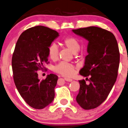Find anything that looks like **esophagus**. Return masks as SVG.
Returning a JSON list of instances; mask_svg holds the SVG:
<instances>
[{
  "instance_id": "obj_1",
  "label": "esophagus",
  "mask_w": 128,
  "mask_h": 128,
  "mask_svg": "<svg viewBox=\"0 0 128 128\" xmlns=\"http://www.w3.org/2000/svg\"><path fill=\"white\" fill-rule=\"evenodd\" d=\"M64 80L66 81H68V82H72V81H73V80H72V79L67 78H64Z\"/></svg>"
}]
</instances>
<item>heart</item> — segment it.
I'll return each instance as SVG.
<instances>
[{"label":"heart","mask_w":128,"mask_h":128,"mask_svg":"<svg viewBox=\"0 0 128 128\" xmlns=\"http://www.w3.org/2000/svg\"><path fill=\"white\" fill-rule=\"evenodd\" d=\"M62 44L74 54H76L80 49V42L78 40L74 37L68 36L64 38L62 40ZM48 55L52 60H56L58 58V49L57 46L55 44H52L48 46ZM54 70L56 73L60 74L62 76L70 77L74 73L75 67L73 64L69 63L61 62L55 66Z\"/></svg>","instance_id":"1"}]
</instances>
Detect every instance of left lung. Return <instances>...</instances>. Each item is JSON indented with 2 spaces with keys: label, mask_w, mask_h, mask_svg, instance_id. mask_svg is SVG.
Wrapping results in <instances>:
<instances>
[{
  "label": "left lung",
  "mask_w": 128,
  "mask_h": 128,
  "mask_svg": "<svg viewBox=\"0 0 128 128\" xmlns=\"http://www.w3.org/2000/svg\"><path fill=\"white\" fill-rule=\"evenodd\" d=\"M72 31L89 41L88 55L80 71L89 82L79 81L76 101L84 110L94 109L106 100L116 80L120 64L118 43L112 32L101 28L89 26Z\"/></svg>",
  "instance_id": "left-lung-1"
}]
</instances>
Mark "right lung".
Here are the masks:
<instances>
[{
    "label": "right lung",
    "instance_id": "1",
    "mask_svg": "<svg viewBox=\"0 0 128 128\" xmlns=\"http://www.w3.org/2000/svg\"><path fill=\"white\" fill-rule=\"evenodd\" d=\"M58 32L43 26L30 28L18 38L12 59L14 80L22 98L30 106L42 109L51 104L55 97L58 76L47 75L38 78V70L48 64V47Z\"/></svg>",
    "mask_w": 128,
    "mask_h": 128
}]
</instances>
